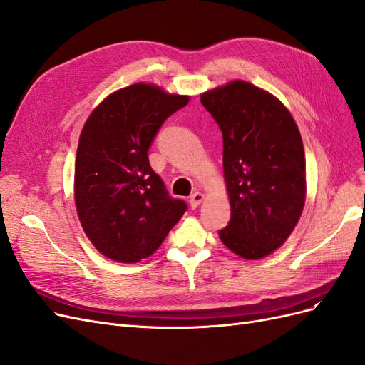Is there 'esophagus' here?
<instances>
[{
    "mask_svg": "<svg viewBox=\"0 0 365 365\" xmlns=\"http://www.w3.org/2000/svg\"><path fill=\"white\" fill-rule=\"evenodd\" d=\"M204 200V195L201 192H195L192 196H190V207L192 208H196L197 205H200Z\"/></svg>",
    "mask_w": 365,
    "mask_h": 365,
    "instance_id": "34e87169",
    "label": "esophagus"
}]
</instances>
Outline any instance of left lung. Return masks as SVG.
<instances>
[{
	"mask_svg": "<svg viewBox=\"0 0 365 365\" xmlns=\"http://www.w3.org/2000/svg\"><path fill=\"white\" fill-rule=\"evenodd\" d=\"M201 103L224 138L231 217L219 237L240 257L262 259L288 239L303 212L300 130L280 101L244 81L204 93Z\"/></svg>",
	"mask_w": 365,
	"mask_h": 365,
	"instance_id": "left-lung-1",
	"label": "left lung"
}]
</instances>
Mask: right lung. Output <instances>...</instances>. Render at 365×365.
<instances>
[{"label":"right lung","instance_id":"1","mask_svg":"<svg viewBox=\"0 0 365 365\" xmlns=\"http://www.w3.org/2000/svg\"><path fill=\"white\" fill-rule=\"evenodd\" d=\"M189 103L161 88L135 83L108 96L82 129L74 168L77 215L103 256L135 263L149 257L185 213L148 152L163 123Z\"/></svg>","mask_w":365,"mask_h":365}]
</instances>
